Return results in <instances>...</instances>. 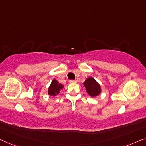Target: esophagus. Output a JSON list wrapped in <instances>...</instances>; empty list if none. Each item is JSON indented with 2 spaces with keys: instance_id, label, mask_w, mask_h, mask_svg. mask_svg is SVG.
I'll use <instances>...</instances> for the list:
<instances>
[{
  "instance_id": "obj_1",
  "label": "esophagus",
  "mask_w": 146,
  "mask_h": 146,
  "mask_svg": "<svg viewBox=\"0 0 146 146\" xmlns=\"http://www.w3.org/2000/svg\"><path fill=\"white\" fill-rule=\"evenodd\" d=\"M70 83H76V80H70Z\"/></svg>"
}]
</instances>
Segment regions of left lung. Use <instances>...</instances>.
<instances>
[{"mask_svg": "<svg viewBox=\"0 0 146 146\" xmlns=\"http://www.w3.org/2000/svg\"><path fill=\"white\" fill-rule=\"evenodd\" d=\"M84 86L86 87L87 93L91 96H96L99 95L100 93V85L96 82L95 79L91 77H89L84 83Z\"/></svg>", "mask_w": 146, "mask_h": 146, "instance_id": "left-lung-1", "label": "left lung"}]
</instances>
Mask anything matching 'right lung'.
<instances>
[{
	"label": "right lung",
	"instance_id": "add662e5",
	"mask_svg": "<svg viewBox=\"0 0 146 146\" xmlns=\"http://www.w3.org/2000/svg\"><path fill=\"white\" fill-rule=\"evenodd\" d=\"M62 88H63V86L61 84H59V82L56 80H53L51 82L50 87H49L48 94L51 96H55L57 94L59 93L60 89H62Z\"/></svg>",
	"mask_w": 146,
	"mask_h": 146
}]
</instances>
